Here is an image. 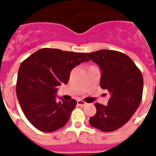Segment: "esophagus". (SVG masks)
Instances as JSON below:
<instances>
[{
    "instance_id": "obj_1",
    "label": "esophagus",
    "mask_w": 156,
    "mask_h": 156,
    "mask_svg": "<svg viewBox=\"0 0 156 156\" xmlns=\"http://www.w3.org/2000/svg\"><path fill=\"white\" fill-rule=\"evenodd\" d=\"M77 104H78V106H81V107H83L87 105V103H85L84 101H82V100H78L77 101Z\"/></svg>"
}]
</instances>
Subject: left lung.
Wrapping results in <instances>:
<instances>
[{"mask_svg": "<svg viewBox=\"0 0 156 156\" xmlns=\"http://www.w3.org/2000/svg\"><path fill=\"white\" fill-rule=\"evenodd\" d=\"M100 66V87L111 95L108 105L95 103L96 113L89 120L93 127L112 132L131 118L143 97V78L139 69L127 55L102 49L86 53Z\"/></svg>", "mask_w": 156, "mask_h": 156, "instance_id": "1", "label": "left lung"}]
</instances>
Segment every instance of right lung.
Masks as SVG:
<instances>
[{"mask_svg": "<svg viewBox=\"0 0 156 156\" xmlns=\"http://www.w3.org/2000/svg\"><path fill=\"white\" fill-rule=\"evenodd\" d=\"M88 58L82 52L41 48L21 64L16 93L27 120L42 132H53L68 122L76 100H56L57 87L67 84L70 72Z\"/></svg>", "mask_w": 156, "mask_h": 156, "instance_id": "1", "label": "right lung"}]
</instances>
